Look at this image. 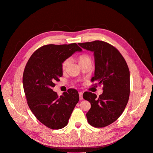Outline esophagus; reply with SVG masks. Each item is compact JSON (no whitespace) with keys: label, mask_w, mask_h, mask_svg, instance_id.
Returning a JSON list of instances; mask_svg holds the SVG:
<instances>
[{"label":"esophagus","mask_w":153,"mask_h":153,"mask_svg":"<svg viewBox=\"0 0 153 153\" xmlns=\"http://www.w3.org/2000/svg\"><path fill=\"white\" fill-rule=\"evenodd\" d=\"M78 94H79L80 100H83V92H78Z\"/></svg>","instance_id":"34e87169"}]
</instances>
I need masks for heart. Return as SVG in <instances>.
Masks as SVG:
<instances>
[{
    "instance_id": "obj_1",
    "label": "heart",
    "mask_w": 153,
    "mask_h": 153,
    "mask_svg": "<svg viewBox=\"0 0 153 153\" xmlns=\"http://www.w3.org/2000/svg\"><path fill=\"white\" fill-rule=\"evenodd\" d=\"M78 62H79V64L80 65L81 64L87 61H91V59L89 56V55L84 54V55H80V56L78 58ZM69 61H69V59H66L64 60V61H63V62H62V64H61V68H62V70H66V69L67 68L68 66L69 65Z\"/></svg>"
}]
</instances>
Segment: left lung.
<instances>
[{
  "label": "left lung",
  "instance_id": "left-lung-1",
  "mask_svg": "<svg viewBox=\"0 0 153 153\" xmlns=\"http://www.w3.org/2000/svg\"><path fill=\"white\" fill-rule=\"evenodd\" d=\"M85 50L94 52V76L91 82L103 85V94L97 96L85 92L83 98L91 107L86 114L91 126L103 128L113 123L121 116L128 102L130 92L129 71L127 63L119 50L105 41L96 40L78 43Z\"/></svg>",
  "mask_w": 153,
  "mask_h": 153
}]
</instances>
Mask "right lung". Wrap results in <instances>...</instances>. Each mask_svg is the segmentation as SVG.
I'll list each match as a JSON object with an SVG mask.
<instances>
[{"label":"right lung","mask_w":153,"mask_h":153,"mask_svg":"<svg viewBox=\"0 0 153 153\" xmlns=\"http://www.w3.org/2000/svg\"><path fill=\"white\" fill-rule=\"evenodd\" d=\"M82 50L75 43L44 45L32 53L25 66L23 85L27 104L38 121L50 129L65 127L79 101L75 89L58 96L52 88L62 76L63 61Z\"/></svg>","instance_id":"1"}]
</instances>
